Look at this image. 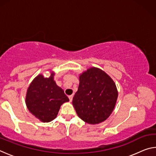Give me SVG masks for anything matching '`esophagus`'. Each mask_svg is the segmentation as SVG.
<instances>
[{"label":"esophagus","instance_id":"esophagus-1","mask_svg":"<svg viewBox=\"0 0 156 156\" xmlns=\"http://www.w3.org/2000/svg\"><path fill=\"white\" fill-rule=\"evenodd\" d=\"M69 101L70 102L72 101V99H73V96H72V95H71V96H69Z\"/></svg>","mask_w":156,"mask_h":156}]
</instances>
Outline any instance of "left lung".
I'll list each match as a JSON object with an SVG mask.
<instances>
[{"label":"left lung","instance_id":"1","mask_svg":"<svg viewBox=\"0 0 156 156\" xmlns=\"http://www.w3.org/2000/svg\"><path fill=\"white\" fill-rule=\"evenodd\" d=\"M117 98V89L112 79L100 69L91 67L80 76L72 103L82 120L95 125L111 115Z\"/></svg>","mask_w":156,"mask_h":156}]
</instances>
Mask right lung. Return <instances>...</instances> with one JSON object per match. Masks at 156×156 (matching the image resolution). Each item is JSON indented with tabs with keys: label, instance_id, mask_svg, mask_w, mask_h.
I'll use <instances>...</instances> for the list:
<instances>
[{
	"label": "right lung",
	"instance_id": "1",
	"mask_svg": "<svg viewBox=\"0 0 156 156\" xmlns=\"http://www.w3.org/2000/svg\"><path fill=\"white\" fill-rule=\"evenodd\" d=\"M49 78L38 75L30 84L26 96V105L30 112L42 122H48L58 115L62 103L69 101L62 89Z\"/></svg>",
	"mask_w": 156,
	"mask_h": 156
}]
</instances>
